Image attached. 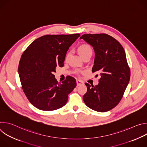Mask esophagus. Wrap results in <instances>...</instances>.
I'll use <instances>...</instances> for the list:
<instances>
[{
  "mask_svg": "<svg viewBox=\"0 0 147 147\" xmlns=\"http://www.w3.org/2000/svg\"><path fill=\"white\" fill-rule=\"evenodd\" d=\"M76 82H77V85L78 86H81V85L84 84V82L81 81V80H77L76 81Z\"/></svg>",
  "mask_w": 147,
  "mask_h": 147,
  "instance_id": "34e87169",
  "label": "esophagus"
}]
</instances>
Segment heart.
Segmentation results:
<instances>
[{
    "instance_id": "heart-1",
    "label": "heart",
    "mask_w": 147,
    "mask_h": 147,
    "mask_svg": "<svg viewBox=\"0 0 147 147\" xmlns=\"http://www.w3.org/2000/svg\"><path fill=\"white\" fill-rule=\"evenodd\" d=\"M78 52L81 55V56L83 57L86 55L90 53H92V50L90 45L87 44H82L78 47ZM70 52H68L66 55V57H65L66 60H67L70 57Z\"/></svg>"
}]
</instances>
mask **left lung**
<instances>
[{
  "label": "left lung",
  "instance_id": "1",
  "mask_svg": "<svg viewBox=\"0 0 147 147\" xmlns=\"http://www.w3.org/2000/svg\"><path fill=\"white\" fill-rule=\"evenodd\" d=\"M80 38L94 48L95 57L92 72H98L100 76L97 86L85 83L87 91L83 100L92 110L109 111L120 102L130 80V69L125 51L116 39L107 34H84Z\"/></svg>",
  "mask_w": 147,
  "mask_h": 147
}]
</instances>
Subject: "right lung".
I'll return each instance as SVG.
<instances>
[{"mask_svg": "<svg viewBox=\"0 0 147 147\" xmlns=\"http://www.w3.org/2000/svg\"><path fill=\"white\" fill-rule=\"evenodd\" d=\"M80 36L45 35L34 40L24 51L18 65L22 89L30 103L46 111L65 106L69 94L76 87L74 78L69 76L61 83L55 78L57 66L63 67L69 47Z\"/></svg>", "mask_w": 147, "mask_h": 147, "instance_id": "right-lung-1", "label": "right lung"}]
</instances>
